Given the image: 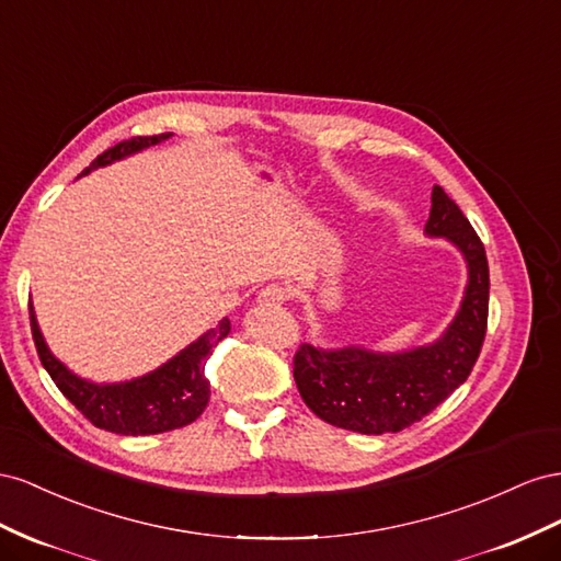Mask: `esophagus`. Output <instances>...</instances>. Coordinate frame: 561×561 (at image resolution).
Listing matches in <instances>:
<instances>
[{
  "label": "esophagus",
  "instance_id": "esophagus-1",
  "mask_svg": "<svg viewBox=\"0 0 561 561\" xmlns=\"http://www.w3.org/2000/svg\"><path fill=\"white\" fill-rule=\"evenodd\" d=\"M286 298H289V294L279 284H267L259 294V302H263V306H279Z\"/></svg>",
  "mask_w": 561,
  "mask_h": 561
}]
</instances>
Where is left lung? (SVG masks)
I'll list each match as a JSON object with an SVG mask.
<instances>
[{"instance_id":"1","label":"left lung","mask_w":561,"mask_h":561,"mask_svg":"<svg viewBox=\"0 0 561 561\" xmlns=\"http://www.w3.org/2000/svg\"><path fill=\"white\" fill-rule=\"evenodd\" d=\"M468 263V286L454 322L432 345L374 352L359 345L324 350L302 343L294 355L298 392L319 419L362 435H386L421 421L468 380L489 319V263L482 239L458 204L435 185L425 222Z\"/></svg>"}]
</instances>
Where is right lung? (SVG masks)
Returning a JSON list of instances; mask_svg holds the SVG:
<instances>
[{"label":"right lung","mask_w":561,"mask_h":561,"mask_svg":"<svg viewBox=\"0 0 561 561\" xmlns=\"http://www.w3.org/2000/svg\"><path fill=\"white\" fill-rule=\"evenodd\" d=\"M169 136L171 134L136 136L131 140H122L115 148L95 157L82 171V175L150 146H157V142L167 140ZM30 329L42 366L49 371L56 388L70 399L77 411H82L87 421L101 430L117 432V435L140 437L185 427L199 419L211 397L209 380L204 376V366L206 359L211 357L214 347L230 333V319H220L216 329H209L204 335H199L195 343H190L173 359L159 366V369L126 382H107V386H99V382L75 376L72 371H68L66 364H60L51 355V350L44 343L32 302Z\"/></svg>","instance_id":"right-lung-1"}]
</instances>
